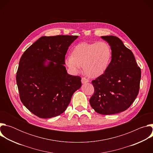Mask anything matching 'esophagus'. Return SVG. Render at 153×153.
<instances>
[{"mask_svg":"<svg viewBox=\"0 0 153 153\" xmlns=\"http://www.w3.org/2000/svg\"><path fill=\"white\" fill-rule=\"evenodd\" d=\"M81 81H82V83L83 84H84V83H86L89 82V80H88V79L85 78V77H82V78Z\"/></svg>","mask_w":153,"mask_h":153,"instance_id":"esophagus-1","label":"esophagus"}]
</instances>
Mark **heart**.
Returning a JSON list of instances; mask_svg holds the SVG:
<instances>
[{"label": "heart", "instance_id": "obj_1", "mask_svg": "<svg viewBox=\"0 0 153 153\" xmlns=\"http://www.w3.org/2000/svg\"><path fill=\"white\" fill-rule=\"evenodd\" d=\"M113 56L111 46L105 41L81 43L73 50L72 55L65 59V63L73 73L83 66L84 73L90 77L103 74L110 64Z\"/></svg>", "mask_w": 153, "mask_h": 153}]
</instances>
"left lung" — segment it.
I'll use <instances>...</instances> for the list:
<instances>
[{"label":"left lung","instance_id":"8db88e82","mask_svg":"<svg viewBox=\"0 0 153 153\" xmlns=\"http://www.w3.org/2000/svg\"><path fill=\"white\" fill-rule=\"evenodd\" d=\"M111 47L112 59L105 72L92 81L94 93L90 99L97 113L117 114L131 105L138 95L141 70L132 51L114 36H102Z\"/></svg>","mask_w":153,"mask_h":153}]
</instances>
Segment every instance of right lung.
Returning <instances> with one entry per match:
<instances>
[{
  "instance_id": "right-lung-1",
  "label": "right lung",
  "mask_w": 153,
  "mask_h": 153,
  "mask_svg": "<svg viewBox=\"0 0 153 153\" xmlns=\"http://www.w3.org/2000/svg\"><path fill=\"white\" fill-rule=\"evenodd\" d=\"M77 37L42 36L20 59L16 82L20 100L40 118L63 113L74 93L81 87V78L68 74L63 65L68 47Z\"/></svg>"
}]
</instances>
